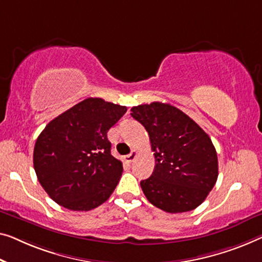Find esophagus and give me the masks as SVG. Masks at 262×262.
<instances>
[{"mask_svg": "<svg viewBox=\"0 0 262 262\" xmlns=\"http://www.w3.org/2000/svg\"><path fill=\"white\" fill-rule=\"evenodd\" d=\"M138 150H133L132 151V153L130 154H128V155H126V156H124V160H126V161L127 162H129V163H132L133 161H134V160H135V158H136V156H138Z\"/></svg>", "mask_w": 262, "mask_h": 262, "instance_id": "1", "label": "esophagus"}]
</instances>
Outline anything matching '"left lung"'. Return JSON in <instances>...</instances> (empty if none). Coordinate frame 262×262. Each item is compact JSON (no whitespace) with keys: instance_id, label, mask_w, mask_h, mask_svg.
Returning <instances> with one entry per match:
<instances>
[{"instance_id":"8db88e82","label":"left lung","mask_w":262,"mask_h":262,"mask_svg":"<svg viewBox=\"0 0 262 262\" xmlns=\"http://www.w3.org/2000/svg\"><path fill=\"white\" fill-rule=\"evenodd\" d=\"M130 111L146 128L154 151L153 174L140 182L147 200L167 213L195 209L217 180L216 150L208 134L168 103L140 104Z\"/></svg>"}]
</instances>
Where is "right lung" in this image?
Instances as JSON below:
<instances>
[{"instance_id":"add662e5","label":"right lung","mask_w":262,"mask_h":262,"mask_svg":"<svg viewBox=\"0 0 262 262\" xmlns=\"http://www.w3.org/2000/svg\"><path fill=\"white\" fill-rule=\"evenodd\" d=\"M126 112L124 106L88 97L50 121L38 135L34 169L56 204L87 212L108 200L123 168L111 154L107 133Z\"/></svg>"}]
</instances>
